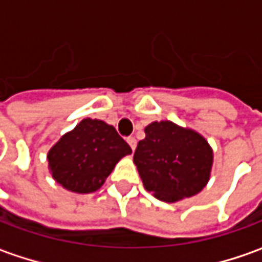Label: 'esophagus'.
Returning <instances> with one entry per match:
<instances>
[{
	"label": "esophagus",
	"instance_id": "1",
	"mask_svg": "<svg viewBox=\"0 0 262 262\" xmlns=\"http://www.w3.org/2000/svg\"><path fill=\"white\" fill-rule=\"evenodd\" d=\"M126 142L129 143V146H130V148H132V150H133V151H135V148H136V144H137L136 139L130 136V137H127V139H126Z\"/></svg>",
	"mask_w": 262,
	"mask_h": 262
}]
</instances>
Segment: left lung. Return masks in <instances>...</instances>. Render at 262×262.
<instances>
[{
	"label": "left lung",
	"mask_w": 262,
	"mask_h": 262,
	"mask_svg": "<svg viewBox=\"0 0 262 262\" xmlns=\"http://www.w3.org/2000/svg\"><path fill=\"white\" fill-rule=\"evenodd\" d=\"M137 143L133 161L143 185L160 201L176 202L201 192L209 181L213 154L196 132L172 122H153Z\"/></svg>",
	"instance_id": "left-lung-1"
}]
</instances>
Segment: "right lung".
I'll use <instances>...</instances> for the list:
<instances>
[{
	"instance_id": "1",
	"label": "right lung",
	"mask_w": 262,
	"mask_h": 262,
	"mask_svg": "<svg viewBox=\"0 0 262 262\" xmlns=\"http://www.w3.org/2000/svg\"><path fill=\"white\" fill-rule=\"evenodd\" d=\"M130 146L114 126L98 119H84L64 135L48 154L52 176L71 192L90 193L102 187Z\"/></svg>"
}]
</instances>
